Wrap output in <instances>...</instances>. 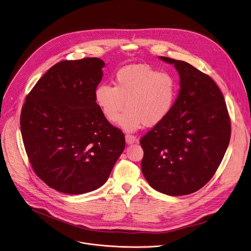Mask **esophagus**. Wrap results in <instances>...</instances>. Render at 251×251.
<instances>
[{
    "label": "esophagus",
    "mask_w": 251,
    "mask_h": 251,
    "mask_svg": "<svg viewBox=\"0 0 251 251\" xmlns=\"http://www.w3.org/2000/svg\"><path fill=\"white\" fill-rule=\"evenodd\" d=\"M125 139H126V142H127L128 144H132V143H134V142L136 141V137H135L134 135L127 134V135L125 136Z\"/></svg>",
    "instance_id": "34e87169"
}]
</instances>
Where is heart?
<instances>
[{
	"instance_id": "heart-1",
	"label": "heart",
	"mask_w": 251,
	"mask_h": 251,
	"mask_svg": "<svg viewBox=\"0 0 251 251\" xmlns=\"http://www.w3.org/2000/svg\"><path fill=\"white\" fill-rule=\"evenodd\" d=\"M113 84L98 85L95 100L110 122L117 121L127 106L119 121L126 131H136L144 124L156 126L163 122L172 111L178 94V84L171 73L146 64L119 69Z\"/></svg>"
}]
</instances>
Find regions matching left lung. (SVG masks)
I'll list each match as a JSON object with an SVG mask.
<instances>
[{
	"mask_svg": "<svg viewBox=\"0 0 251 251\" xmlns=\"http://www.w3.org/2000/svg\"><path fill=\"white\" fill-rule=\"evenodd\" d=\"M180 76V90L167 118L140 139L141 170L148 184L168 195L193 194L205 186L223 161L231 122L213 79L186 61L167 56Z\"/></svg>",
	"mask_w": 251,
	"mask_h": 251,
	"instance_id": "left-lung-1",
	"label": "left lung"
}]
</instances>
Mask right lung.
<instances>
[{"mask_svg":"<svg viewBox=\"0 0 251 251\" xmlns=\"http://www.w3.org/2000/svg\"><path fill=\"white\" fill-rule=\"evenodd\" d=\"M104 66L98 57L59 61L38 80L23 105L20 129L28 161L57 192L97 190L125 148L124 134L95 102Z\"/></svg>","mask_w":251,"mask_h":251,"instance_id":"add662e5","label":"right lung"}]
</instances>
